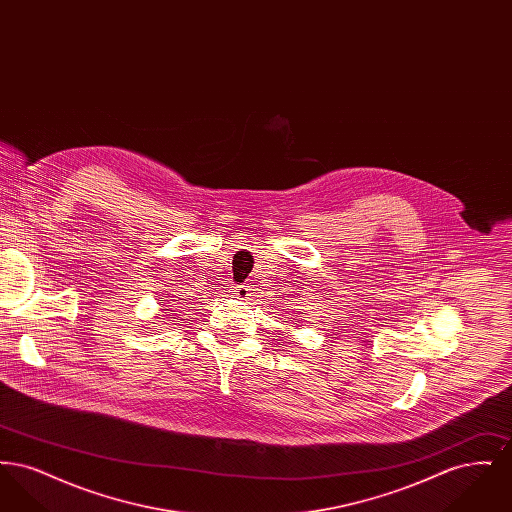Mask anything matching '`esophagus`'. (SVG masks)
<instances>
[{
    "mask_svg": "<svg viewBox=\"0 0 512 512\" xmlns=\"http://www.w3.org/2000/svg\"><path fill=\"white\" fill-rule=\"evenodd\" d=\"M234 295L238 297V299H249V286H238L236 290H234Z\"/></svg>",
    "mask_w": 512,
    "mask_h": 512,
    "instance_id": "1",
    "label": "esophagus"
}]
</instances>
